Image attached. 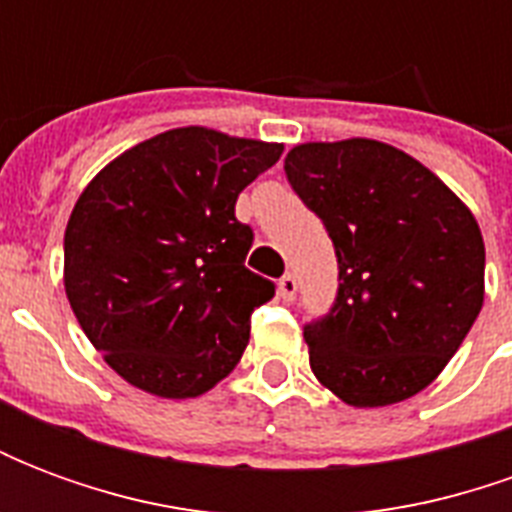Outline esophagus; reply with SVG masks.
Masks as SVG:
<instances>
[{
    "instance_id": "esophagus-1",
    "label": "esophagus",
    "mask_w": 512,
    "mask_h": 512,
    "mask_svg": "<svg viewBox=\"0 0 512 512\" xmlns=\"http://www.w3.org/2000/svg\"><path fill=\"white\" fill-rule=\"evenodd\" d=\"M296 290H299V282H296L293 274H285V277L279 279V299L282 301L296 299Z\"/></svg>"
}]
</instances>
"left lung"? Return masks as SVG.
<instances>
[{
    "mask_svg": "<svg viewBox=\"0 0 512 512\" xmlns=\"http://www.w3.org/2000/svg\"><path fill=\"white\" fill-rule=\"evenodd\" d=\"M285 175L326 224L340 266L332 312L304 326L312 373L354 408L414 397L483 307L477 219L439 175L376 139L296 145Z\"/></svg>",
    "mask_w": 512,
    "mask_h": 512,
    "instance_id": "obj_1",
    "label": "left lung"
}]
</instances>
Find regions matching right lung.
<instances>
[{"label":"right lung","mask_w":512,"mask_h":512,"mask_svg":"<svg viewBox=\"0 0 512 512\" xmlns=\"http://www.w3.org/2000/svg\"><path fill=\"white\" fill-rule=\"evenodd\" d=\"M282 145L202 126L139 142L95 175L65 227V293L117 376L156 397L205 395L233 373L274 282L244 266L235 200Z\"/></svg>","instance_id":"add662e5"}]
</instances>
